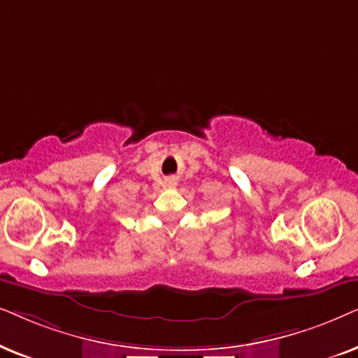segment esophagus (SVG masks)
Listing matches in <instances>:
<instances>
[{
	"label": "esophagus",
	"mask_w": 358,
	"mask_h": 358,
	"mask_svg": "<svg viewBox=\"0 0 358 358\" xmlns=\"http://www.w3.org/2000/svg\"><path fill=\"white\" fill-rule=\"evenodd\" d=\"M170 183H171V182H170Z\"/></svg>",
	"instance_id": "34e87169"
}]
</instances>
